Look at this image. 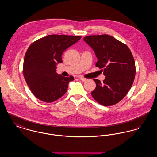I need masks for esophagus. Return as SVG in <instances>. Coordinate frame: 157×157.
I'll list each match as a JSON object with an SVG mask.
<instances>
[{"label": "esophagus", "mask_w": 157, "mask_h": 157, "mask_svg": "<svg viewBox=\"0 0 157 157\" xmlns=\"http://www.w3.org/2000/svg\"><path fill=\"white\" fill-rule=\"evenodd\" d=\"M79 79H80L81 81H82L83 82H85V81H87V79H86V78L82 77V76H79Z\"/></svg>", "instance_id": "1"}]
</instances>
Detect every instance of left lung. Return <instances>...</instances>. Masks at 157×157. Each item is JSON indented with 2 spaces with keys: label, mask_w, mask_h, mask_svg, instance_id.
Here are the masks:
<instances>
[{
  "label": "left lung",
  "mask_w": 157,
  "mask_h": 157,
  "mask_svg": "<svg viewBox=\"0 0 157 157\" xmlns=\"http://www.w3.org/2000/svg\"><path fill=\"white\" fill-rule=\"evenodd\" d=\"M83 40L95 52L98 61L95 66L104 71L103 82L94 79L96 88L91 95L104 106L116 104L126 96L135 76L132 54L127 45L108 35H91Z\"/></svg>",
  "instance_id": "8db88e82"
}]
</instances>
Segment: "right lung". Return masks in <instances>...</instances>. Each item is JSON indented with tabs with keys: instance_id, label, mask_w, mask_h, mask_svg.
<instances>
[{
	"instance_id": "right-lung-1",
	"label": "right lung",
	"mask_w": 157,
	"mask_h": 157,
	"mask_svg": "<svg viewBox=\"0 0 157 157\" xmlns=\"http://www.w3.org/2000/svg\"><path fill=\"white\" fill-rule=\"evenodd\" d=\"M81 36L51 35L32 43L25 56L23 73L33 94L39 100L52 102L67 91L72 76L58 74L56 65L62 63L63 52Z\"/></svg>"
}]
</instances>
